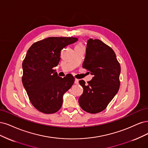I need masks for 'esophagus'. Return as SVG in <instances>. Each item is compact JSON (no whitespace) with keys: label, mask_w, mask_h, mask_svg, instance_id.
Segmentation results:
<instances>
[{"label":"esophagus","mask_w":148,"mask_h":148,"mask_svg":"<svg viewBox=\"0 0 148 148\" xmlns=\"http://www.w3.org/2000/svg\"><path fill=\"white\" fill-rule=\"evenodd\" d=\"M74 83H75V84H79V80H78V79H75V80H74Z\"/></svg>","instance_id":"1"}]
</instances>
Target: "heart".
<instances>
[{
    "instance_id": "1",
    "label": "heart",
    "mask_w": 148,
    "mask_h": 148,
    "mask_svg": "<svg viewBox=\"0 0 148 148\" xmlns=\"http://www.w3.org/2000/svg\"><path fill=\"white\" fill-rule=\"evenodd\" d=\"M77 46H82V45H80V44H78V45H77Z\"/></svg>"
}]
</instances>
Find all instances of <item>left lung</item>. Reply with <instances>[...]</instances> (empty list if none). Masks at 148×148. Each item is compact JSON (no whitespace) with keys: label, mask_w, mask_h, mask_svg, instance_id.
Instances as JSON below:
<instances>
[{"label":"left lung","mask_w":148,"mask_h":148,"mask_svg":"<svg viewBox=\"0 0 148 148\" xmlns=\"http://www.w3.org/2000/svg\"><path fill=\"white\" fill-rule=\"evenodd\" d=\"M83 68L87 69L93 78L85 84H79L84 92L79 98L83 110L96 114L103 111L119 91L121 66L114 50L101 40L90 39L87 43Z\"/></svg>","instance_id":"obj_1"}]
</instances>
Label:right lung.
Returning <instances> with one entry per match:
<instances>
[{
    "label": "right lung",
    "instance_id": "add662e5",
    "mask_svg": "<svg viewBox=\"0 0 148 148\" xmlns=\"http://www.w3.org/2000/svg\"><path fill=\"white\" fill-rule=\"evenodd\" d=\"M75 37H50L33 44L27 50L22 67V82L30 101L38 111L53 114L60 110L64 94L72 87L74 77L61 78L54 67L64 47L77 42Z\"/></svg>",
    "mask_w": 148,
    "mask_h": 148
}]
</instances>
